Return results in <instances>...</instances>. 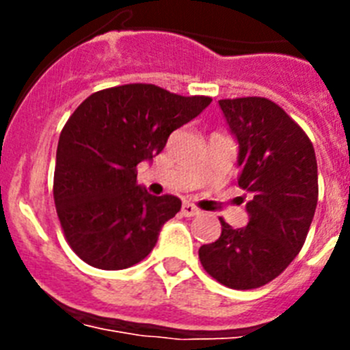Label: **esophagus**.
I'll list each match as a JSON object with an SVG mask.
<instances>
[{"mask_svg":"<svg viewBox=\"0 0 350 350\" xmlns=\"http://www.w3.org/2000/svg\"><path fill=\"white\" fill-rule=\"evenodd\" d=\"M198 213H200V210H198L193 203L185 202L184 205H182V215H185V217H194Z\"/></svg>","mask_w":350,"mask_h":350,"instance_id":"obj_1","label":"esophagus"}]
</instances>
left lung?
Returning a JSON list of instances; mask_svg holds the SVG:
<instances>
[{
    "label": "left lung",
    "instance_id": "8db88e82",
    "mask_svg": "<svg viewBox=\"0 0 350 350\" xmlns=\"http://www.w3.org/2000/svg\"><path fill=\"white\" fill-rule=\"evenodd\" d=\"M238 142V185L249 193V224L200 247L210 277L231 289L271 282L301 250L314 219L319 185L314 145L282 108L267 98L221 100Z\"/></svg>",
    "mask_w": 350,
    "mask_h": 350
}]
</instances>
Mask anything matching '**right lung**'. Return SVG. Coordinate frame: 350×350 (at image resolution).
Segmentation results:
<instances>
[{
	"label": "right lung",
	"mask_w": 350,
	"mask_h": 350,
	"mask_svg": "<svg viewBox=\"0 0 350 350\" xmlns=\"http://www.w3.org/2000/svg\"><path fill=\"white\" fill-rule=\"evenodd\" d=\"M210 101L126 83L94 92L71 113L55 154L54 203L68 245L82 261L124 270L150 254L182 202L148 194L137 184V166Z\"/></svg>",
	"instance_id": "add662e5"
}]
</instances>
